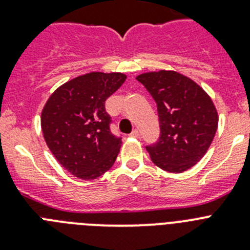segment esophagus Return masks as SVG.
<instances>
[{"label": "esophagus", "mask_w": 250, "mask_h": 250, "mask_svg": "<svg viewBox=\"0 0 250 250\" xmlns=\"http://www.w3.org/2000/svg\"><path fill=\"white\" fill-rule=\"evenodd\" d=\"M130 136H132V138H139L140 136V132H139V130H132L131 134H130Z\"/></svg>", "instance_id": "34e87169"}]
</instances>
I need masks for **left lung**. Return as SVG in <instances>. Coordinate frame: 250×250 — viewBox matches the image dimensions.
<instances>
[{"label":"left lung","mask_w":250,"mask_h":250,"mask_svg":"<svg viewBox=\"0 0 250 250\" xmlns=\"http://www.w3.org/2000/svg\"><path fill=\"white\" fill-rule=\"evenodd\" d=\"M156 103L160 136L147 145L152 163L170 173L190 169L208 151L218 127L211 99L193 80L175 71L136 77Z\"/></svg>","instance_id":"8db88e82"}]
</instances>
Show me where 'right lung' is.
Segmentation results:
<instances>
[{
	"label": "right lung",
	"mask_w": 250,
	"mask_h": 250,
	"mask_svg": "<svg viewBox=\"0 0 250 250\" xmlns=\"http://www.w3.org/2000/svg\"><path fill=\"white\" fill-rule=\"evenodd\" d=\"M125 80L120 72H90L60 86L46 103L41 114L43 138L72 175L92 180L114 165L123 141L110 130L105 101Z\"/></svg>",
	"instance_id": "1"
}]
</instances>
